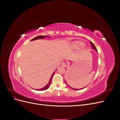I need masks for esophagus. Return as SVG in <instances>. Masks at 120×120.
Returning a JSON list of instances; mask_svg holds the SVG:
<instances>
[{
  "instance_id": "1",
  "label": "esophagus",
  "mask_w": 120,
  "mask_h": 120,
  "mask_svg": "<svg viewBox=\"0 0 120 120\" xmlns=\"http://www.w3.org/2000/svg\"><path fill=\"white\" fill-rule=\"evenodd\" d=\"M61 66H62V67H67V64H66V63H63L62 64H61Z\"/></svg>"
}]
</instances>
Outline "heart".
<instances>
[{
	"label": "heart",
	"instance_id": "obj_1",
	"mask_svg": "<svg viewBox=\"0 0 120 120\" xmlns=\"http://www.w3.org/2000/svg\"><path fill=\"white\" fill-rule=\"evenodd\" d=\"M84 43L81 41H75L72 42L69 46V49L71 50H75L79 49L84 46Z\"/></svg>",
	"mask_w": 120,
	"mask_h": 120
}]
</instances>
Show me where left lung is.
I'll return each instance as SVG.
<instances>
[{
    "label": "left lung",
    "mask_w": 120,
    "mask_h": 120,
    "mask_svg": "<svg viewBox=\"0 0 120 120\" xmlns=\"http://www.w3.org/2000/svg\"><path fill=\"white\" fill-rule=\"evenodd\" d=\"M90 45H92V48H93V49H94V50H95V51L97 52H98V51H97V49H96V48L95 47V45H94V44H93V43L91 41H90ZM65 82L66 83V84L70 87V88H71V89L72 90H82V89H83L84 88H81V89H75V88H72V87H71V86H69L68 83H67V82H66V81L65 80Z\"/></svg>",
    "instance_id": "8db88e82"
}]
</instances>
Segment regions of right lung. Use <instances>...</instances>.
Listing matches in <instances>:
<instances>
[{"label": "right lung", "instance_id": "add662e5", "mask_svg": "<svg viewBox=\"0 0 120 120\" xmlns=\"http://www.w3.org/2000/svg\"><path fill=\"white\" fill-rule=\"evenodd\" d=\"M50 38V37H49V36H48V35H40V36H38V37L34 38V39H31L30 41H34V40L39 39H43V38ZM55 71H54L53 72V73H52V75L51 77H50V78L49 80V82H48V83H47L46 85H45L44 87H43V88H41V89H35V90H46L48 89L49 88V87L50 84H51L52 79L53 75H54V72H55Z\"/></svg>", "mask_w": 120, "mask_h": 120}]
</instances>
